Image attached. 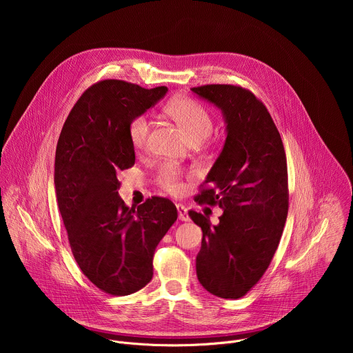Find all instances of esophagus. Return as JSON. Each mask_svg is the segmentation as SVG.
Returning <instances> with one entry per match:
<instances>
[{
    "instance_id": "obj_1",
    "label": "esophagus",
    "mask_w": 353,
    "mask_h": 353,
    "mask_svg": "<svg viewBox=\"0 0 353 353\" xmlns=\"http://www.w3.org/2000/svg\"><path fill=\"white\" fill-rule=\"evenodd\" d=\"M177 212H179V219L183 221V222H187L190 221V216H188V212H187V208L181 204H177Z\"/></svg>"
}]
</instances>
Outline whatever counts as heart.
I'll use <instances>...</instances> for the list:
<instances>
[{
  "instance_id": "heart-1",
  "label": "heart",
  "mask_w": 353,
  "mask_h": 353,
  "mask_svg": "<svg viewBox=\"0 0 353 353\" xmlns=\"http://www.w3.org/2000/svg\"><path fill=\"white\" fill-rule=\"evenodd\" d=\"M170 116L184 128L191 141H203L207 138L214 127L212 116L208 109L191 97L174 99L168 108ZM128 138L134 149L142 150L148 146L150 121L143 113L131 117L128 121ZM187 173L174 163H165L157 174L158 184L173 195H180L185 190Z\"/></svg>"
}]
</instances>
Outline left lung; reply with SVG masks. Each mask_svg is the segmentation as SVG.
Instances as JSON below:
<instances>
[{"instance_id": "left-lung-1", "label": "left lung", "mask_w": 353, "mask_h": 353, "mask_svg": "<svg viewBox=\"0 0 353 353\" xmlns=\"http://www.w3.org/2000/svg\"><path fill=\"white\" fill-rule=\"evenodd\" d=\"M218 106L228 137L207 180L194 198L219 205V225L195 211L203 229L196 276L210 293L239 299L264 275L278 248L289 207L288 166L279 131L256 94L237 85L191 88Z\"/></svg>"}]
</instances>
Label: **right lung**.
<instances>
[{
    "mask_svg": "<svg viewBox=\"0 0 353 353\" xmlns=\"http://www.w3.org/2000/svg\"><path fill=\"white\" fill-rule=\"evenodd\" d=\"M166 92L99 81L81 94L57 142L54 184L68 243L83 275L108 294H131L149 283L155 248L177 219L168 198L128 208L117 191V174L135 163L128 121Z\"/></svg>",
    "mask_w": 353,
    "mask_h": 353,
    "instance_id": "obj_1",
    "label": "right lung"
}]
</instances>
